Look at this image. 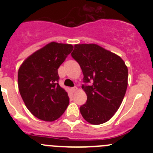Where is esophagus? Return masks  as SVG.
<instances>
[{"mask_svg": "<svg viewBox=\"0 0 153 153\" xmlns=\"http://www.w3.org/2000/svg\"><path fill=\"white\" fill-rule=\"evenodd\" d=\"M76 90H77V87H76V86H74V87L71 88V91H72L73 93H75Z\"/></svg>", "mask_w": 153, "mask_h": 153, "instance_id": "obj_1", "label": "esophagus"}]
</instances>
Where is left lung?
<instances>
[{"label": "left lung", "mask_w": 153, "mask_h": 153, "mask_svg": "<svg viewBox=\"0 0 153 153\" xmlns=\"http://www.w3.org/2000/svg\"><path fill=\"white\" fill-rule=\"evenodd\" d=\"M83 74L82 89L87 96L79 107L83 119L93 125L107 122L122 103L128 85V69L120 56L95 44H76L71 53Z\"/></svg>", "instance_id": "left-lung-1"}]
</instances>
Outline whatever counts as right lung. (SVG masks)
<instances>
[{
    "instance_id": "add662e5",
    "label": "right lung",
    "mask_w": 153,
    "mask_h": 153,
    "mask_svg": "<svg viewBox=\"0 0 153 153\" xmlns=\"http://www.w3.org/2000/svg\"><path fill=\"white\" fill-rule=\"evenodd\" d=\"M73 49L71 44L51 42L28 56L19 68V91L36 118L53 122L68 106V94L58 83L57 71Z\"/></svg>"
}]
</instances>
